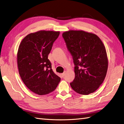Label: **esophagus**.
I'll return each mask as SVG.
<instances>
[{"mask_svg":"<svg viewBox=\"0 0 124 124\" xmlns=\"http://www.w3.org/2000/svg\"><path fill=\"white\" fill-rule=\"evenodd\" d=\"M65 72L62 73V74H61V76H62V77H63V76H65Z\"/></svg>","mask_w":124,"mask_h":124,"instance_id":"1","label":"esophagus"}]
</instances>
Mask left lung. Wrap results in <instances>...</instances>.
Masks as SVG:
<instances>
[{
    "label": "left lung",
    "instance_id": "left-lung-1",
    "mask_svg": "<svg viewBox=\"0 0 124 124\" xmlns=\"http://www.w3.org/2000/svg\"><path fill=\"white\" fill-rule=\"evenodd\" d=\"M75 65V78L70 86L81 95L95 92L106 78L108 59L103 42L96 35L70 30L62 33Z\"/></svg>",
    "mask_w": 124,
    "mask_h": 124
}]
</instances>
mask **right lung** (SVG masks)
I'll list each match as a JSON object with an SVG mask.
<instances>
[{
  "instance_id": "add662e5",
  "label": "right lung",
  "mask_w": 124,
  "mask_h": 124,
  "mask_svg": "<svg viewBox=\"0 0 124 124\" xmlns=\"http://www.w3.org/2000/svg\"><path fill=\"white\" fill-rule=\"evenodd\" d=\"M59 33L50 31L29 33L18 47L17 62L20 76L27 87L36 94L44 95L53 92L61 81L48 59Z\"/></svg>"
}]
</instances>
